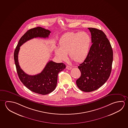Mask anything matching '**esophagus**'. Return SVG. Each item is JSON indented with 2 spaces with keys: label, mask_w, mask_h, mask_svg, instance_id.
Wrapping results in <instances>:
<instances>
[{
  "label": "esophagus",
  "mask_w": 128,
  "mask_h": 128,
  "mask_svg": "<svg viewBox=\"0 0 128 128\" xmlns=\"http://www.w3.org/2000/svg\"><path fill=\"white\" fill-rule=\"evenodd\" d=\"M66 69L68 70H70L72 69V67H70L69 66H66Z\"/></svg>",
  "instance_id": "obj_1"
}]
</instances>
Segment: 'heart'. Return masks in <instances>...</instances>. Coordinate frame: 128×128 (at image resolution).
<instances>
[{
    "mask_svg": "<svg viewBox=\"0 0 128 128\" xmlns=\"http://www.w3.org/2000/svg\"><path fill=\"white\" fill-rule=\"evenodd\" d=\"M91 42L90 37L85 32H69L60 39L59 48H55V54L61 61H66L68 54L70 58L76 63H80L87 56Z\"/></svg>",
    "mask_w": 128,
    "mask_h": 128,
    "instance_id": "1",
    "label": "heart"
}]
</instances>
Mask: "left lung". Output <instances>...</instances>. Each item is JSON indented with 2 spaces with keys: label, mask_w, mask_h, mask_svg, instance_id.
I'll return each instance as SVG.
<instances>
[{
  "label": "left lung",
  "mask_w": 128,
  "mask_h": 128,
  "mask_svg": "<svg viewBox=\"0 0 128 128\" xmlns=\"http://www.w3.org/2000/svg\"><path fill=\"white\" fill-rule=\"evenodd\" d=\"M91 34L92 45L86 58L79 65L81 76L76 80L81 91L92 92L106 83L110 76L113 50L105 33L94 28H88Z\"/></svg>",
  "instance_id": "obj_1"
}]
</instances>
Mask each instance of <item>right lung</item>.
<instances>
[{"mask_svg": "<svg viewBox=\"0 0 128 128\" xmlns=\"http://www.w3.org/2000/svg\"><path fill=\"white\" fill-rule=\"evenodd\" d=\"M51 32L42 27L29 30L20 38L14 53V59L18 77L26 87L36 94L46 95L52 92L56 87L58 74L66 68L63 63L49 61L40 74L30 76L20 68L18 60L20 47L27 41L34 38H48Z\"/></svg>", "mask_w": 128, "mask_h": 128, "instance_id": "obj_1", "label": "right lung"}]
</instances>
